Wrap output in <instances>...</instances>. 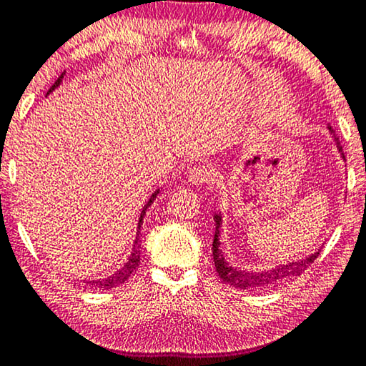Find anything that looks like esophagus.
Returning <instances> with one entry per match:
<instances>
[{
	"instance_id": "esophagus-1",
	"label": "esophagus",
	"mask_w": 366,
	"mask_h": 366,
	"mask_svg": "<svg viewBox=\"0 0 366 366\" xmlns=\"http://www.w3.org/2000/svg\"><path fill=\"white\" fill-rule=\"evenodd\" d=\"M188 183L189 184H202L209 182V178H211V173L206 169V167H193V169H189L188 172Z\"/></svg>"
}]
</instances>
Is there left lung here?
I'll return each mask as SVG.
<instances>
[{"label":"left lung","mask_w":366,"mask_h":366,"mask_svg":"<svg viewBox=\"0 0 366 366\" xmlns=\"http://www.w3.org/2000/svg\"><path fill=\"white\" fill-rule=\"evenodd\" d=\"M329 133L332 134L335 146H337L340 155L344 157L342 147H340L339 137L334 134V129L331 127H327ZM214 220H215V235H214V242H212V257H214V264H215V271H217L219 277L224 280L232 287H237V289H267V287L275 285L279 282H282L285 279L290 277H297L300 275L305 269H307L311 262H313L316 257H318L320 251L310 254L307 257H303L300 261H293V262H287V264H279L272 269H267V271H244V269H237L229 264V261L225 259V256L220 249V225H222V214H214Z\"/></svg>","instance_id":"8db88e82"}]
</instances>
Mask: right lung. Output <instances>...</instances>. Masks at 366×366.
<instances>
[{"label":"right lung","instance_id":"add662e5","mask_svg":"<svg viewBox=\"0 0 366 366\" xmlns=\"http://www.w3.org/2000/svg\"><path fill=\"white\" fill-rule=\"evenodd\" d=\"M64 73H66V71H64ZM64 73L58 77V79L55 81V84H53V86L50 87V91L46 92V95H48V94H51V92L55 91V89L59 86V84H61ZM159 193H160V189H155L154 193L151 194V197H149V201L146 202V206L142 207V211H141V217H139V222H137V233H136V239H134L133 249H131V254H129V257H128V261L124 262V266H123L122 269H118L117 272H113L112 275H109V277H105V279H97V280H89V282H86V284H91V285H94L95 289H107V290H109V289H113V287L122 285V284L124 282V280H128V279H129V275L136 271V267L139 266V262H141L139 233H141V225H142L144 215H146L147 207L152 204V202L155 201V197H157V194H159Z\"/></svg>","mask_w":366,"mask_h":366}]
</instances>
